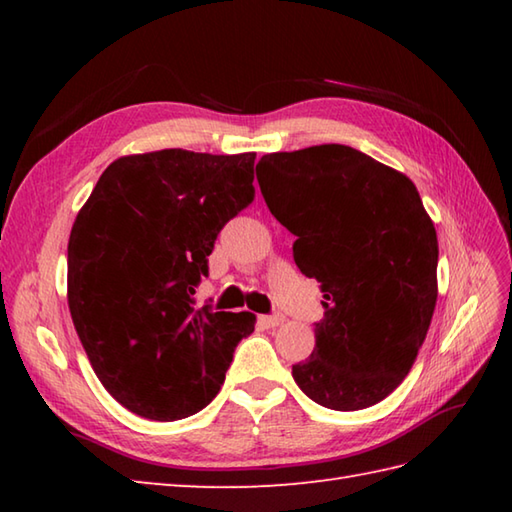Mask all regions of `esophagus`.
I'll use <instances>...</instances> for the list:
<instances>
[{
  "label": "esophagus",
  "mask_w": 512,
  "mask_h": 512,
  "mask_svg": "<svg viewBox=\"0 0 512 512\" xmlns=\"http://www.w3.org/2000/svg\"><path fill=\"white\" fill-rule=\"evenodd\" d=\"M259 323H262L264 328H277V325L284 323V317H281V314H262Z\"/></svg>",
  "instance_id": "34e87169"
}]
</instances>
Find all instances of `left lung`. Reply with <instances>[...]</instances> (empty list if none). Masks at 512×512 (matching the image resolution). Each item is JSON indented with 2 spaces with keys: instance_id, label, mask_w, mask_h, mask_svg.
<instances>
[{
  "instance_id": "left-lung-1",
  "label": "left lung",
  "mask_w": 512,
  "mask_h": 512,
  "mask_svg": "<svg viewBox=\"0 0 512 512\" xmlns=\"http://www.w3.org/2000/svg\"><path fill=\"white\" fill-rule=\"evenodd\" d=\"M257 182L323 292L314 352L292 378L321 407L376 405L409 374L438 299V235L416 184L345 145L266 154Z\"/></svg>"
}]
</instances>
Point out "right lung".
Returning <instances> with one entry per match:
<instances>
[{
    "label": "right lung",
    "mask_w": 512,
    "mask_h": 512,
    "mask_svg": "<svg viewBox=\"0 0 512 512\" xmlns=\"http://www.w3.org/2000/svg\"><path fill=\"white\" fill-rule=\"evenodd\" d=\"M255 154L162 149L114 160L68 242V306L103 387L180 420L220 391L255 314L195 308L217 233L255 198Z\"/></svg>",
    "instance_id": "right-lung-1"
}]
</instances>
